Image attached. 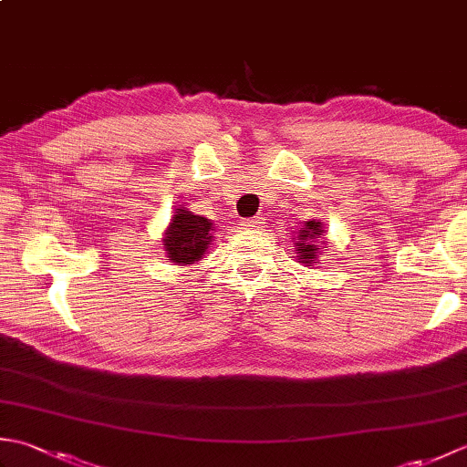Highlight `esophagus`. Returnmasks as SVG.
<instances>
[{"instance_id":"obj_1","label":"esophagus","mask_w":467,"mask_h":467,"mask_svg":"<svg viewBox=\"0 0 467 467\" xmlns=\"http://www.w3.org/2000/svg\"><path fill=\"white\" fill-rule=\"evenodd\" d=\"M243 228H246V231H259V228L263 226V218L261 216H253V218H244V221L241 223Z\"/></svg>"}]
</instances>
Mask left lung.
<instances>
[{
	"label": "left lung",
	"mask_w": 467,
	"mask_h": 467,
	"mask_svg": "<svg viewBox=\"0 0 467 467\" xmlns=\"http://www.w3.org/2000/svg\"><path fill=\"white\" fill-rule=\"evenodd\" d=\"M321 234H323L321 223H315V221L305 223V228L296 234V243H295L296 254H299V263H305L309 266L317 263V259H319L321 254V249H327V246H323V241H319Z\"/></svg>",
	"instance_id": "8db88e82"
}]
</instances>
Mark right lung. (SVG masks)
Instances as JSON below:
<instances>
[{"label": "right lung", "instance_id": "obj_1", "mask_svg": "<svg viewBox=\"0 0 467 467\" xmlns=\"http://www.w3.org/2000/svg\"><path fill=\"white\" fill-rule=\"evenodd\" d=\"M214 224L204 216L192 214L184 208H176L164 233V251L171 263L192 265L204 256L208 244L213 241Z\"/></svg>", "mask_w": 467, "mask_h": 467}]
</instances>
